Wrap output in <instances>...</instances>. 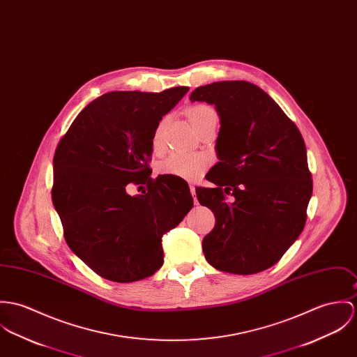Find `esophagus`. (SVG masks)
Returning <instances> with one entry per match:
<instances>
[{"instance_id": "esophagus-1", "label": "esophagus", "mask_w": 357, "mask_h": 357, "mask_svg": "<svg viewBox=\"0 0 357 357\" xmlns=\"http://www.w3.org/2000/svg\"><path fill=\"white\" fill-rule=\"evenodd\" d=\"M190 190H191V194L194 196L195 204H197L199 202H197V199H196V190H195L194 185H191V187H190Z\"/></svg>"}]
</instances>
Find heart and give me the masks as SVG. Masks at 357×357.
I'll return each mask as SVG.
<instances>
[{"mask_svg": "<svg viewBox=\"0 0 357 357\" xmlns=\"http://www.w3.org/2000/svg\"><path fill=\"white\" fill-rule=\"evenodd\" d=\"M215 113L208 106H195L190 110V117L192 126L207 117L208 114ZM153 149L158 150L161 146V126L157 128L153 136ZM211 158L206 154H192V153H173L165 158L158 166V172L163 176H173L185 181H196L206 172Z\"/></svg>", "mask_w": 357, "mask_h": 357, "instance_id": "obj_1", "label": "heart"}]
</instances>
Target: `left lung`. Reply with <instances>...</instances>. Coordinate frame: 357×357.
Instances as JSON below:
<instances>
[{
    "label": "left lung",
    "mask_w": 357,
    "mask_h": 357,
    "mask_svg": "<svg viewBox=\"0 0 357 357\" xmlns=\"http://www.w3.org/2000/svg\"><path fill=\"white\" fill-rule=\"evenodd\" d=\"M191 102L214 105L221 128L215 163L206 178L215 188H196L215 215L203 252L217 270L263 271L288 251L303 231L312 180L303 136L278 103L243 80L200 86ZM234 197L226 200V195Z\"/></svg>",
    "instance_id": "obj_1"
}]
</instances>
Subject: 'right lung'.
Instances as JSON below:
<instances>
[{
	"label": "right lung",
	"instance_id": "1",
	"mask_svg": "<svg viewBox=\"0 0 357 357\" xmlns=\"http://www.w3.org/2000/svg\"><path fill=\"white\" fill-rule=\"evenodd\" d=\"M188 90L103 94L79 113L56 149L52 199L66 244L106 280L153 275L162 266L163 234L194 206L185 180H153L147 165L160 121ZM130 182L147 183L148 192L130 197Z\"/></svg>",
	"mask_w": 357,
	"mask_h": 357
}]
</instances>
